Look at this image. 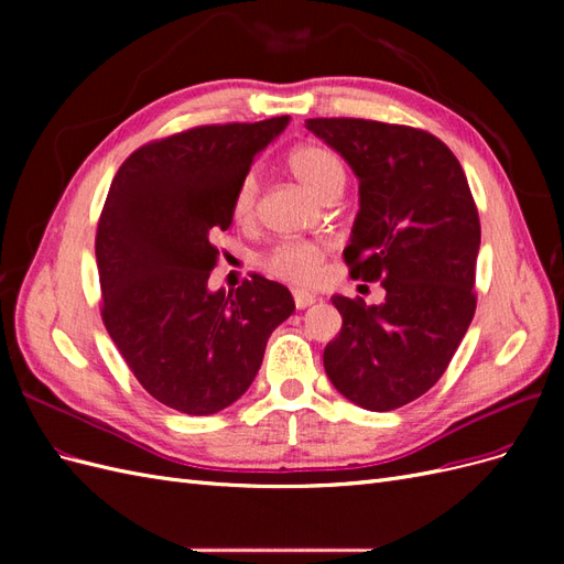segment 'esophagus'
Here are the masks:
<instances>
[{
    "label": "esophagus",
    "instance_id": "esophagus-1",
    "mask_svg": "<svg viewBox=\"0 0 564 564\" xmlns=\"http://www.w3.org/2000/svg\"><path fill=\"white\" fill-rule=\"evenodd\" d=\"M292 296H294V305H296L299 311L308 308V305H313V303L317 301V296H315V294H311V292H303V289H294Z\"/></svg>",
    "mask_w": 564,
    "mask_h": 564
}]
</instances>
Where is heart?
Wrapping results in <instances>:
<instances>
[{
    "instance_id": "b5f03b06",
    "label": "heart",
    "mask_w": 564,
    "mask_h": 564,
    "mask_svg": "<svg viewBox=\"0 0 564 564\" xmlns=\"http://www.w3.org/2000/svg\"><path fill=\"white\" fill-rule=\"evenodd\" d=\"M286 164L292 169V174L322 199L332 193H340V187L346 183L344 162L324 145H299L289 152ZM256 204H259V176L249 172L235 185L230 199V214L237 224H249L256 216ZM324 259H327V247L324 245L289 240L270 247L263 253L261 263L272 278L296 286H311L322 278Z\"/></svg>"
}]
</instances>
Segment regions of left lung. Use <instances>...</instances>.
<instances>
[{
	"mask_svg": "<svg viewBox=\"0 0 564 564\" xmlns=\"http://www.w3.org/2000/svg\"><path fill=\"white\" fill-rule=\"evenodd\" d=\"M305 129L360 178L344 261L350 278L386 289L381 305L332 296L344 327L324 371L350 402L390 412L440 381L468 332L480 216L454 152L429 131L355 117L305 119Z\"/></svg>",
	"mask_w": 564,
	"mask_h": 564,
	"instance_id": "8db88e82",
	"label": "left lung"
}]
</instances>
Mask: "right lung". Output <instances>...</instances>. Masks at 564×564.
<instances>
[{
    "instance_id": "right-lung-1",
    "label": "right lung",
    "mask_w": 564,
    "mask_h": 564,
    "mask_svg": "<svg viewBox=\"0 0 564 564\" xmlns=\"http://www.w3.org/2000/svg\"><path fill=\"white\" fill-rule=\"evenodd\" d=\"M286 122L164 135L133 150L110 183L96 230L100 317L133 377L176 412L207 416L242 398L268 336L294 313L289 289L256 272L228 296L207 289L235 185Z\"/></svg>"
}]
</instances>
